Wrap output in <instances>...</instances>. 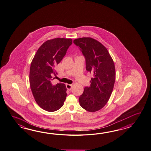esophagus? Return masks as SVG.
Instances as JSON below:
<instances>
[{"label":"esophagus","mask_w":151,"mask_h":151,"mask_svg":"<svg viewBox=\"0 0 151 151\" xmlns=\"http://www.w3.org/2000/svg\"><path fill=\"white\" fill-rule=\"evenodd\" d=\"M72 87H73V86L71 84H66V87H67V89H68L69 91H70L71 88H72Z\"/></svg>","instance_id":"34e87169"}]
</instances>
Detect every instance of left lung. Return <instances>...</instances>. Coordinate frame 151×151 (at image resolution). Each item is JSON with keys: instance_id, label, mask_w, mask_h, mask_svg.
Returning a JSON list of instances; mask_svg holds the SVG:
<instances>
[{"instance_id": "8db88e82", "label": "left lung", "mask_w": 151, "mask_h": 151, "mask_svg": "<svg viewBox=\"0 0 151 151\" xmlns=\"http://www.w3.org/2000/svg\"><path fill=\"white\" fill-rule=\"evenodd\" d=\"M86 60V70L93 77L90 86L84 88L79 97L80 106L85 110L95 112L104 107L114 88L115 69L114 62L106 47L91 37L74 40Z\"/></svg>"}]
</instances>
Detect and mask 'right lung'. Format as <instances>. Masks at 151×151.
<instances>
[{
    "instance_id": "right-lung-1",
    "label": "right lung",
    "mask_w": 151,
    "mask_h": 151,
    "mask_svg": "<svg viewBox=\"0 0 151 151\" xmlns=\"http://www.w3.org/2000/svg\"><path fill=\"white\" fill-rule=\"evenodd\" d=\"M71 44L70 38L47 40L40 47L32 60L29 75L31 89L37 104L45 111L58 110L67 97L65 85L60 83L53 86L51 81L57 74L55 66L63 59Z\"/></svg>"
}]
</instances>
